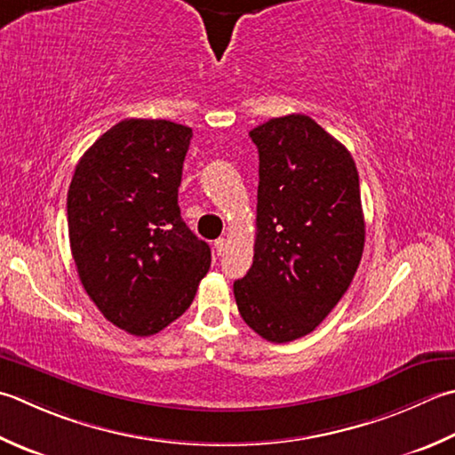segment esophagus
I'll return each mask as SVG.
<instances>
[{
  "mask_svg": "<svg viewBox=\"0 0 455 455\" xmlns=\"http://www.w3.org/2000/svg\"><path fill=\"white\" fill-rule=\"evenodd\" d=\"M225 251H227V240L225 238H217L215 240V252L220 256Z\"/></svg>",
  "mask_w": 455,
  "mask_h": 455,
  "instance_id": "obj_1",
  "label": "esophagus"
}]
</instances>
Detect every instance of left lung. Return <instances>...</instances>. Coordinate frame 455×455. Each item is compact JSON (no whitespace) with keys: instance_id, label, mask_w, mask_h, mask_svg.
I'll return each instance as SVG.
<instances>
[{"instance_id":"left-lung-1","label":"left lung","mask_w":455,"mask_h":455,"mask_svg":"<svg viewBox=\"0 0 455 455\" xmlns=\"http://www.w3.org/2000/svg\"><path fill=\"white\" fill-rule=\"evenodd\" d=\"M251 138L260 159L256 243L235 299L258 335L288 343L323 322L359 268V173L349 149L304 114L264 122Z\"/></svg>"}]
</instances>
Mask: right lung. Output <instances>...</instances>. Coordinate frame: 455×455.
<instances>
[{
    "instance_id": "right-lung-1",
    "label": "right lung",
    "mask_w": 455,
    "mask_h": 455,
    "mask_svg": "<svg viewBox=\"0 0 455 455\" xmlns=\"http://www.w3.org/2000/svg\"><path fill=\"white\" fill-rule=\"evenodd\" d=\"M191 138L169 120H122L86 149L68 187L78 278L108 322L138 337L183 315L211 266L177 204Z\"/></svg>"
}]
</instances>
